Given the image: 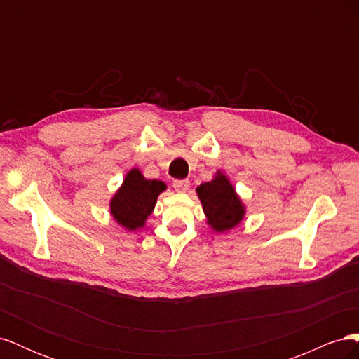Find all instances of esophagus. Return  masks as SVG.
Listing matches in <instances>:
<instances>
[{"label": "esophagus", "mask_w": 359, "mask_h": 359, "mask_svg": "<svg viewBox=\"0 0 359 359\" xmlns=\"http://www.w3.org/2000/svg\"><path fill=\"white\" fill-rule=\"evenodd\" d=\"M173 189L177 191H187L190 189V181L189 180H175L173 181Z\"/></svg>", "instance_id": "1"}]
</instances>
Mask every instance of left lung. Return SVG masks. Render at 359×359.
Returning <instances> with one entry per match:
<instances>
[{
	"mask_svg": "<svg viewBox=\"0 0 359 359\" xmlns=\"http://www.w3.org/2000/svg\"><path fill=\"white\" fill-rule=\"evenodd\" d=\"M198 196L212 229L223 232L243 220L244 206L224 175H217L211 182L201 184Z\"/></svg>",
	"mask_w": 359,
	"mask_h": 359,
	"instance_id": "left-lung-1",
	"label": "left lung"
}]
</instances>
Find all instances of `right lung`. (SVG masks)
I'll return each mask as SVG.
<instances>
[{"label":"right lung","mask_w":359,"mask_h":359,"mask_svg":"<svg viewBox=\"0 0 359 359\" xmlns=\"http://www.w3.org/2000/svg\"><path fill=\"white\" fill-rule=\"evenodd\" d=\"M165 189V182L145 180L137 169L130 170L123 187L118 190L111 202L114 219L128 231L142 227L147 217L154 210L158 194Z\"/></svg>","instance_id":"1"}]
</instances>
